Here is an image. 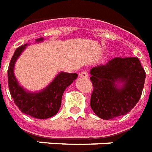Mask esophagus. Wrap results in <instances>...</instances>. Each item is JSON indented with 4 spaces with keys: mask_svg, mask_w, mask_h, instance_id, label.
<instances>
[{
    "mask_svg": "<svg viewBox=\"0 0 152 152\" xmlns=\"http://www.w3.org/2000/svg\"><path fill=\"white\" fill-rule=\"evenodd\" d=\"M80 77H83V78H88V74L87 71H83L79 74Z\"/></svg>",
    "mask_w": 152,
    "mask_h": 152,
    "instance_id": "1",
    "label": "esophagus"
}]
</instances>
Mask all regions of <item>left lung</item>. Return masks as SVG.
Instances as JSON below:
<instances>
[{"label": "left lung", "mask_w": 152, "mask_h": 152, "mask_svg": "<svg viewBox=\"0 0 152 152\" xmlns=\"http://www.w3.org/2000/svg\"><path fill=\"white\" fill-rule=\"evenodd\" d=\"M90 73V105L99 118L109 120L126 115L139 101L146 72L137 57H115L93 67ZM118 81L124 83L122 88L116 86Z\"/></svg>", "instance_id": "8db88e82"}]
</instances>
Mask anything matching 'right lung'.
Masks as SVG:
<instances>
[{
  "mask_svg": "<svg viewBox=\"0 0 152 152\" xmlns=\"http://www.w3.org/2000/svg\"><path fill=\"white\" fill-rule=\"evenodd\" d=\"M43 39H36L37 42ZM27 44L17 48L10 60L8 68V85L13 102L23 113L39 119L49 118L58 113L61 106L63 93L74 80L76 73L61 72L44 90L38 93H26L19 86L13 74V67L17 59L21 55Z\"/></svg>",
  "mask_w": 152,
  "mask_h": 152,
  "instance_id": "add662e5",
  "label": "right lung"
}]
</instances>
